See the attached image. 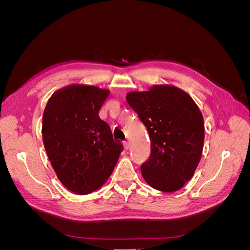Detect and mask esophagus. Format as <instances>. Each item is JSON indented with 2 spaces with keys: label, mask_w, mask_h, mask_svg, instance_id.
<instances>
[{
  "label": "esophagus",
  "mask_w": 250,
  "mask_h": 250,
  "mask_svg": "<svg viewBox=\"0 0 250 250\" xmlns=\"http://www.w3.org/2000/svg\"><path fill=\"white\" fill-rule=\"evenodd\" d=\"M124 148H125L126 150H129V149L131 148L130 143H129V142H125V144H124Z\"/></svg>",
  "instance_id": "34e87169"
}]
</instances>
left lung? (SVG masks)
<instances>
[{
    "label": "left lung",
    "mask_w": 250,
    "mask_h": 250,
    "mask_svg": "<svg viewBox=\"0 0 250 250\" xmlns=\"http://www.w3.org/2000/svg\"><path fill=\"white\" fill-rule=\"evenodd\" d=\"M126 100L151 141L149 160L141 166L144 179L158 191L179 190L192 178L202 154L204 124L198 106L184 90L165 85L130 93Z\"/></svg>",
    "instance_id": "8db88e82"
}]
</instances>
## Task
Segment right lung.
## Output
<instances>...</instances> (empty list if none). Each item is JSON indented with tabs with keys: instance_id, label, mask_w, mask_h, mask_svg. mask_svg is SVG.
Segmentation results:
<instances>
[{
	"instance_id": "add662e5",
	"label": "right lung",
	"mask_w": 250,
	"mask_h": 250,
	"mask_svg": "<svg viewBox=\"0 0 250 250\" xmlns=\"http://www.w3.org/2000/svg\"><path fill=\"white\" fill-rule=\"evenodd\" d=\"M108 94L96 86H71L53 96L43 112L48 157L59 180L74 193L84 195L99 188L123 150L99 117Z\"/></svg>"
}]
</instances>
